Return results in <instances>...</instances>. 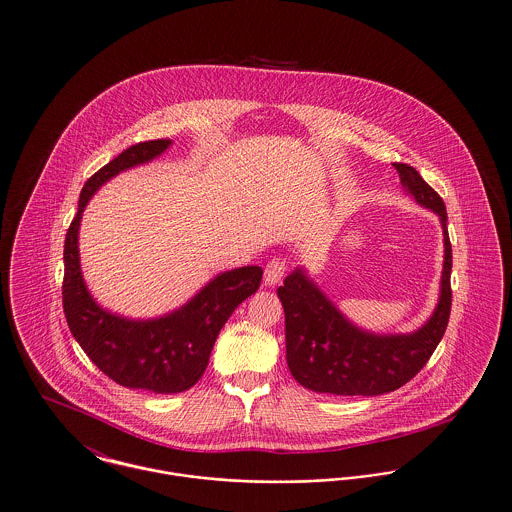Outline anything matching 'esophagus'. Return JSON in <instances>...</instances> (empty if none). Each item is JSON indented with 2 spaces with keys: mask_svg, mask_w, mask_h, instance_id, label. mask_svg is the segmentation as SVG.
<instances>
[{
  "mask_svg": "<svg viewBox=\"0 0 512 512\" xmlns=\"http://www.w3.org/2000/svg\"><path fill=\"white\" fill-rule=\"evenodd\" d=\"M286 270H288V265H286L284 259H280V257L270 259L267 263V267H265V286H268V288L276 286V284L284 278Z\"/></svg>",
  "mask_w": 512,
  "mask_h": 512,
  "instance_id": "1",
  "label": "esophagus"
}]
</instances>
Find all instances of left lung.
I'll use <instances>...</instances> for the list:
<instances>
[{"instance_id":"8db88e82","label":"left lung","mask_w":512,"mask_h":512,"mask_svg":"<svg viewBox=\"0 0 512 512\" xmlns=\"http://www.w3.org/2000/svg\"><path fill=\"white\" fill-rule=\"evenodd\" d=\"M405 192L436 213L443 230V270L438 305L430 318L407 334H376L357 326L322 292L303 267L286 276L278 297L286 315V361L307 390L332 395H382L407 384L426 365L445 334L451 313V242L445 203L403 163H393Z\"/></svg>"}]
</instances>
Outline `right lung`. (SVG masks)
Returning a JSON list of instances; mask_svg holds the SVG:
<instances>
[{
    "mask_svg": "<svg viewBox=\"0 0 512 512\" xmlns=\"http://www.w3.org/2000/svg\"><path fill=\"white\" fill-rule=\"evenodd\" d=\"M171 146V140L136 144L99 169L82 188L63 251V309L74 340L111 380L151 393H180L194 386L209 365L220 328L259 290L263 278V268L255 265L220 272L184 305L155 318L124 317L94 299L84 282L78 249L86 205L111 178L151 163Z\"/></svg>",
    "mask_w": 512,
    "mask_h": 512,
    "instance_id": "1",
    "label": "right lung"
}]
</instances>
